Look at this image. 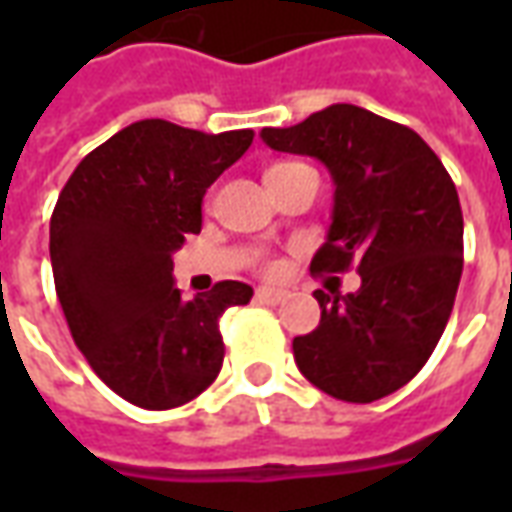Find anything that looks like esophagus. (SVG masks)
<instances>
[{"mask_svg": "<svg viewBox=\"0 0 512 512\" xmlns=\"http://www.w3.org/2000/svg\"><path fill=\"white\" fill-rule=\"evenodd\" d=\"M285 290L279 288H257L255 290V299L260 301V304H271V307H277V304H282L285 301Z\"/></svg>", "mask_w": 512, "mask_h": 512, "instance_id": "34e87169", "label": "esophagus"}]
</instances>
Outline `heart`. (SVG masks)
<instances>
[{
	"label": "heart",
	"instance_id": "1",
	"mask_svg": "<svg viewBox=\"0 0 512 512\" xmlns=\"http://www.w3.org/2000/svg\"><path fill=\"white\" fill-rule=\"evenodd\" d=\"M279 167H290V164H277V167H271V169H279ZM271 169H268V172H271Z\"/></svg>",
	"mask_w": 512,
	"mask_h": 512
}]
</instances>
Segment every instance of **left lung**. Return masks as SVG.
<instances>
[{
    "label": "left lung",
    "instance_id": "8db88e82",
    "mask_svg": "<svg viewBox=\"0 0 512 512\" xmlns=\"http://www.w3.org/2000/svg\"><path fill=\"white\" fill-rule=\"evenodd\" d=\"M260 136L332 172V224L312 274L356 266L362 277L356 293L315 290L321 323L293 340L296 365L337 400L392 395L422 370L450 321L463 271L455 183L417 131L354 104Z\"/></svg>",
    "mask_w": 512,
    "mask_h": 512
}]
</instances>
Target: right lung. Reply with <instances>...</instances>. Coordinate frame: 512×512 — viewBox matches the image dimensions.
<instances>
[{"instance_id": "right-lung-1", "label": "right lung", "mask_w": 512, "mask_h": 512, "mask_svg": "<svg viewBox=\"0 0 512 512\" xmlns=\"http://www.w3.org/2000/svg\"><path fill=\"white\" fill-rule=\"evenodd\" d=\"M252 139L249 128L139 120L84 156L60 191L49 230L57 299L95 376L134 406H183L222 370L219 318L252 288L224 279L183 301L172 252L200 233L205 191Z\"/></svg>"}]
</instances>
